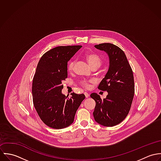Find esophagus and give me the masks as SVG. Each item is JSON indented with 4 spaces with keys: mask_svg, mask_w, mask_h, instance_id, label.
Instances as JSON below:
<instances>
[{
    "mask_svg": "<svg viewBox=\"0 0 161 161\" xmlns=\"http://www.w3.org/2000/svg\"><path fill=\"white\" fill-rule=\"evenodd\" d=\"M84 95H85V96H86V98H87V97L89 96V94L87 92H84Z\"/></svg>",
    "mask_w": 161,
    "mask_h": 161,
    "instance_id": "1",
    "label": "esophagus"
}]
</instances>
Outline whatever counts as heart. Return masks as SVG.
<instances>
[{
	"label": "heart",
	"instance_id": "heart-1",
	"mask_svg": "<svg viewBox=\"0 0 161 161\" xmlns=\"http://www.w3.org/2000/svg\"><path fill=\"white\" fill-rule=\"evenodd\" d=\"M86 58L87 61V62L89 63V64L91 65V67L93 66H98L100 67L102 64V59L100 58V57L95 54V53H87L86 54ZM74 64H75V61L74 60H72L69 62L68 65V69L69 71H72L74 69ZM91 81H87V80H82L80 82V84L86 87L87 88L89 87V82Z\"/></svg>",
	"mask_w": 161,
	"mask_h": 161
}]
</instances>
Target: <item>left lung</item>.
<instances>
[{
    "mask_svg": "<svg viewBox=\"0 0 161 161\" xmlns=\"http://www.w3.org/2000/svg\"><path fill=\"white\" fill-rule=\"evenodd\" d=\"M94 46L107 53L110 65L98 87L108 92L107 97L102 100L97 93L91 94L96 103L93 115L98 124L114 126L120 123L130 110L135 93L133 73L121 48L108 43Z\"/></svg>",
    "mask_w": 161,
    "mask_h": 161,
    "instance_id": "8db88e82",
    "label": "left lung"
}]
</instances>
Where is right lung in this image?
<instances>
[{"label":"right lung","mask_w":161,"mask_h":161,"mask_svg":"<svg viewBox=\"0 0 161 161\" xmlns=\"http://www.w3.org/2000/svg\"><path fill=\"white\" fill-rule=\"evenodd\" d=\"M82 47L61 46L45 53L40 59L32 84L34 107L43 123L50 128L62 129L70 125L84 94L62 93V82L68 77V62Z\"/></svg>","instance_id":"right-lung-1"}]
</instances>
